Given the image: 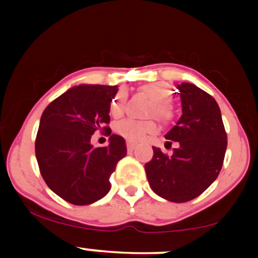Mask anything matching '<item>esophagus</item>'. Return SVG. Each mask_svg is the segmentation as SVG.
<instances>
[{
  "label": "esophagus",
  "mask_w": 258,
  "mask_h": 258,
  "mask_svg": "<svg viewBox=\"0 0 258 258\" xmlns=\"http://www.w3.org/2000/svg\"><path fill=\"white\" fill-rule=\"evenodd\" d=\"M126 146H127V150H128V152H132V150H135V148L137 144L133 143V142H127Z\"/></svg>",
  "instance_id": "esophagus-1"
}]
</instances>
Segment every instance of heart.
Masks as SVG:
<instances>
[{"label":"heart","mask_w":258,"mask_h":258,"mask_svg":"<svg viewBox=\"0 0 258 258\" xmlns=\"http://www.w3.org/2000/svg\"><path fill=\"white\" fill-rule=\"evenodd\" d=\"M139 91L146 94L153 100V106L150 109L152 114H155L162 122L168 123L173 119V109L170 104L171 97H172V91L166 82L156 81L148 82V84L142 85ZM126 94L123 91L117 92L114 98L111 99L109 111L114 117H119L122 115L123 108H125ZM159 126L154 120L139 121L133 119L121 120L115 126V131L120 136L132 142L142 141L148 135H154L158 132Z\"/></svg>","instance_id":"b5f03b06"}]
</instances>
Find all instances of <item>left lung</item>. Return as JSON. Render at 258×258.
Returning a JSON list of instances; mask_svg holds the SVG:
<instances>
[{
  "label": "left lung",
  "mask_w": 258,
  "mask_h": 258,
  "mask_svg": "<svg viewBox=\"0 0 258 258\" xmlns=\"http://www.w3.org/2000/svg\"><path fill=\"white\" fill-rule=\"evenodd\" d=\"M177 90L182 116L165 138L177 142L178 147L171 156L153 147L146 173L154 193L172 203H185L204 193L220 174L227 133L220 106L209 93L188 82H182Z\"/></svg>",
  "instance_id": "8db88e82"
}]
</instances>
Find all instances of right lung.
Returning <instances> with one entry per match:
<instances>
[{"label": "right lung", "instance_id": "add662e5", "mask_svg": "<svg viewBox=\"0 0 258 258\" xmlns=\"http://www.w3.org/2000/svg\"><path fill=\"white\" fill-rule=\"evenodd\" d=\"M116 93L117 86H75L42 112L35 142L40 172L52 191L74 205L104 198L111 173L127 154L125 139L117 135L110 136L108 147L91 144L92 135L110 122L109 106Z\"/></svg>", "mask_w": 258, "mask_h": 258}]
</instances>
